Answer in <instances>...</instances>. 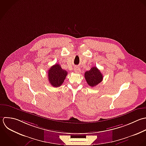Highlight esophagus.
<instances>
[{
	"mask_svg": "<svg viewBox=\"0 0 146 146\" xmlns=\"http://www.w3.org/2000/svg\"><path fill=\"white\" fill-rule=\"evenodd\" d=\"M74 72L76 73H79L81 72V69L79 68H78V67H75L74 68Z\"/></svg>",
	"mask_w": 146,
	"mask_h": 146,
	"instance_id": "34e87169",
	"label": "esophagus"
}]
</instances>
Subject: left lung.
<instances>
[{"label":"left lung","mask_w":146,"mask_h":146,"mask_svg":"<svg viewBox=\"0 0 146 146\" xmlns=\"http://www.w3.org/2000/svg\"><path fill=\"white\" fill-rule=\"evenodd\" d=\"M85 78L88 84L94 87L99 84L103 80V76L97 67H93L85 73Z\"/></svg>","instance_id":"obj_1"}]
</instances>
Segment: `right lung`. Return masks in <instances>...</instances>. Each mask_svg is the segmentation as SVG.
<instances>
[{"instance_id":"obj_1","label":"right lung","mask_w":146,"mask_h":146,"mask_svg":"<svg viewBox=\"0 0 146 146\" xmlns=\"http://www.w3.org/2000/svg\"><path fill=\"white\" fill-rule=\"evenodd\" d=\"M68 72L61 68L59 64L53 65L48 72V80L52 86L57 88L60 86L64 81Z\"/></svg>"}]
</instances>
